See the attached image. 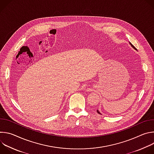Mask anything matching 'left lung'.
I'll list each match as a JSON object with an SVG mask.
<instances>
[{
    "instance_id": "1",
    "label": "left lung",
    "mask_w": 154,
    "mask_h": 154,
    "mask_svg": "<svg viewBox=\"0 0 154 154\" xmlns=\"http://www.w3.org/2000/svg\"><path fill=\"white\" fill-rule=\"evenodd\" d=\"M129 44H130V45H131V47H132V48H134V49L135 50H137V49H136V48H135V46H133L132 45H131V42H129ZM97 112L98 113H99V114H100V115H101V113H100V112H99V110H98V109H97Z\"/></svg>"
}]
</instances>
